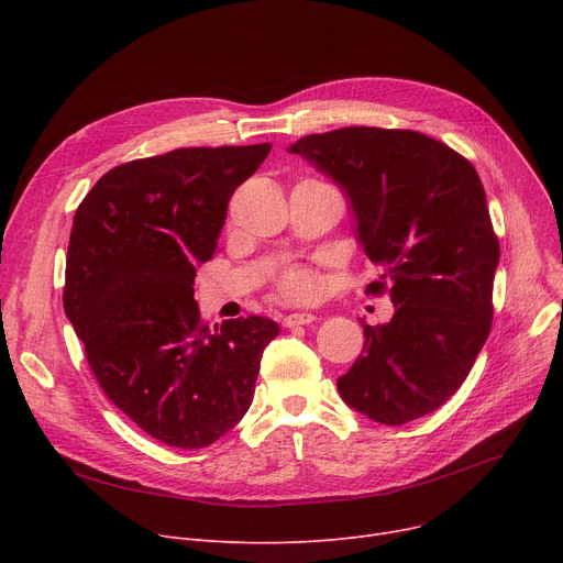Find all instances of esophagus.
<instances>
[{
  "instance_id": "34e87169",
  "label": "esophagus",
  "mask_w": 563,
  "mask_h": 563,
  "mask_svg": "<svg viewBox=\"0 0 563 563\" xmlns=\"http://www.w3.org/2000/svg\"><path fill=\"white\" fill-rule=\"evenodd\" d=\"M312 321H317V314H312V312H291V314H287V317L283 319V323H285L287 329L306 327V323H312Z\"/></svg>"
}]
</instances>
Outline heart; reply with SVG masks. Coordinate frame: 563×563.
I'll return each instance as SVG.
<instances>
[{"instance_id": "b5f03b06", "label": "heart", "mask_w": 563, "mask_h": 563, "mask_svg": "<svg viewBox=\"0 0 563 563\" xmlns=\"http://www.w3.org/2000/svg\"><path fill=\"white\" fill-rule=\"evenodd\" d=\"M278 297L285 301H308L314 297V278L303 266H294V269L285 272L278 283Z\"/></svg>"}]
</instances>
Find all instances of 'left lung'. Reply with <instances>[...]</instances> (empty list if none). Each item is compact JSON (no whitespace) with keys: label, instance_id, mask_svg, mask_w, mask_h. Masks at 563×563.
Wrapping results in <instances>:
<instances>
[{"label":"left lung","instance_id":"8db88e82","mask_svg":"<svg viewBox=\"0 0 563 563\" xmlns=\"http://www.w3.org/2000/svg\"><path fill=\"white\" fill-rule=\"evenodd\" d=\"M338 183L358 242L390 294L388 323H363L365 346L338 378L342 399L380 424L445 404L490 333L499 244L484 185L463 155L412 130L342 128L289 147Z\"/></svg>","mask_w":563,"mask_h":563}]
</instances>
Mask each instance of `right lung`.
<instances>
[{
    "mask_svg": "<svg viewBox=\"0 0 563 563\" xmlns=\"http://www.w3.org/2000/svg\"><path fill=\"white\" fill-rule=\"evenodd\" d=\"M272 143L180 147L104 173L79 202L66 255L64 310L104 395L170 448L212 445L244 418L266 317L210 331L194 299L234 189Z\"/></svg>",
    "mask_w": 563,
    "mask_h": 563,
    "instance_id": "obj_1",
    "label": "right lung"
}]
</instances>
